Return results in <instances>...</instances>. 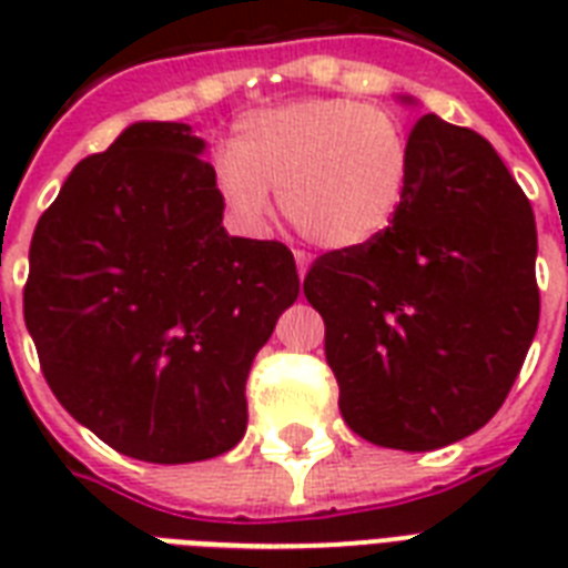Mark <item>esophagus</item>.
Here are the masks:
<instances>
[{
  "mask_svg": "<svg viewBox=\"0 0 568 568\" xmlns=\"http://www.w3.org/2000/svg\"><path fill=\"white\" fill-rule=\"evenodd\" d=\"M294 262H297V274H301L303 280L306 271H310V253H306V250H294Z\"/></svg>",
  "mask_w": 568,
  "mask_h": 568,
  "instance_id": "esophagus-1",
  "label": "esophagus"
}]
</instances>
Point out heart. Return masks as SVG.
Instances as JSON below:
<instances>
[{"label": "heart", "mask_w": 568, "mask_h": 568, "mask_svg": "<svg viewBox=\"0 0 568 568\" xmlns=\"http://www.w3.org/2000/svg\"><path fill=\"white\" fill-rule=\"evenodd\" d=\"M404 120L354 97H306L250 111L214 162V191L235 226L258 232L280 191L285 217L318 247L383 239L413 189Z\"/></svg>", "instance_id": "obj_1"}]
</instances>
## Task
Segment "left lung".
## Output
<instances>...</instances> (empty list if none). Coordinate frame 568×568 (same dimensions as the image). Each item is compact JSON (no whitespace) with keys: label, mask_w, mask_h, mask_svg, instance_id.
Listing matches in <instances>:
<instances>
[{"label":"left lung","mask_w":568,"mask_h":568,"mask_svg":"<svg viewBox=\"0 0 568 568\" xmlns=\"http://www.w3.org/2000/svg\"><path fill=\"white\" fill-rule=\"evenodd\" d=\"M413 189L368 247L329 250L303 280L347 427L433 450L480 430L537 336V223L493 144L424 114Z\"/></svg>","instance_id":"1"}]
</instances>
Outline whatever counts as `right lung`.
<instances>
[{"label": "right lung", "instance_id": "1", "mask_svg": "<svg viewBox=\"0 0 568 568\" xmlns=\"http://www.w3.org/2000/svg\"><path fill=\"white\" fill-rule=\"evenodd\" d=\"M203 138L132 123L40 214L22 315L40 372L120 454L196 463L247 430L250 365L301 294L292 250L232 239Z\"/></svg>", "mask_w": 568, "mask_h": 568}]
</instances>
